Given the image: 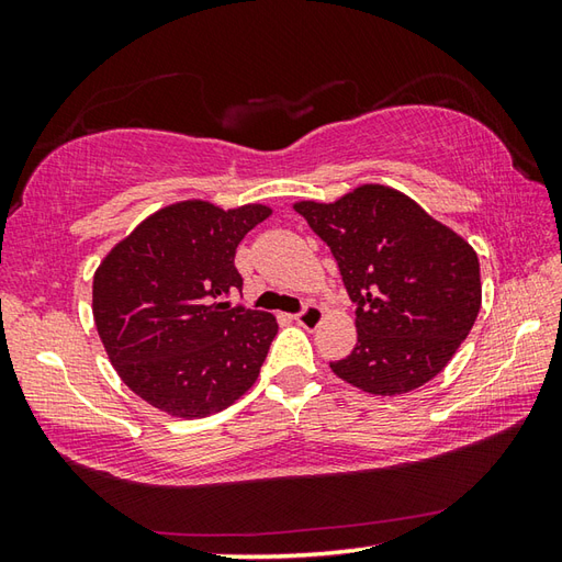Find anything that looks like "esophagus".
Masks as SVG:
<instances>
[{
    "label": "esophagus",
    "mask_w": 562,
    "mask_h": 562,
    "mask_svg": "<svg viewBox=\"0 0 562 562\" xmlns=\"http://www.w3.org/2000/svg\"><path fill=\"white\" fill-rule=\"evenodd\" d=\"M294 321L304 330H316L321 324H324V308H318L316 304H308L302 314L294 316Z\"/></svg>",
    "instance_id": "esophagus-1"
}]
</instances>
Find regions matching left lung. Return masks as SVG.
Segmentation results:
<instances>
[{"mask_svg": "<svg viewBox=\"0 0 562 562\" xmlns=\"http://www.w3.org/2000/svg\"><path fill=\"white\" fill-rule=\"evenodd\" d=\"M292 207L328 244L357 304V342L330 362L333 374L372 396H403L435 379L481 312L473 246L381 183Z\"/></svg>", "mask_w": 562, "mask_h": 562, "instance_id": "obj_1", "label": "left lung"}]
</instances>
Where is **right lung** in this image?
<instances>
[{"instance_id": "obj_1", "label": "right lung", "mask_w": 562, "mask_h": 562, "mask_svg": "<svg viewBox=\"0 0 562 562\" xmlns=\"http://www.w3.org/2000/svg\"><path fill=\"white\" fill-rule=\"evenodd\" d=\"M272 207L181 200L142 220L93 272L91 312L123 384L166 415L229 408L256 384L278 318L232 308L236 246Z\"/></svg>"}]
</instances>
